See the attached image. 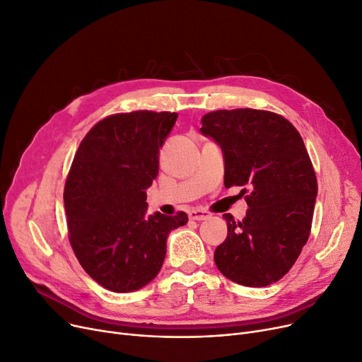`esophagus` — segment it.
I'll return each mask as SVG.
<instances>
[{
    "instance_id": "esophagus-1",
    "label": "esophagus",
    "mask_w": 362,
    "mask_h": 362,
    "mask_svg": "<svg viewBox=\"0 0 362 362\" xmlns=\"http://www.w3.org/2000/svg\"><path fill=\"white\" fill-rule=\"evenodd\" d=\"M209 217H210V214L207 211H201V210H191L189 211V218L191 220H198V222H201V220H206Z\"/></svg>"
}]
</instances>
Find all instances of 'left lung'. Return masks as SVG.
Wrapping results in <instances>:
<instances>
[{
	"mask_svg": "<svg viewBox=\"0 0 362 362\" xmlns=\"http://www.w3.org/2000/svg\"><path fill=\"white\" fill-rule=\"evenodd\" d=\"M201 124L223 152L225 186L250 192L241 222L223 214L216 266L237 284L269 286L291 269L312 226L318 183L303 139L286 118L257 109L214 111Z\"/></svg>",
	"mask_w": 362,
	"mask_h": 362,
	"instance_id": "8db88e82",
	"label": "left lung"
}]
</instances>
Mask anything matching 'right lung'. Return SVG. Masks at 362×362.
<instances>
[{
  "instance_id": "right-lung-1",
  "label": "right lung",
  "mask_w": 362,
  "mask_h": 362,
  "mask_svg": "<svg viewBox=\"0 0 362 362\" xmlns=\"http://www.w3.org/2000/svg\"><path fill=\"white\" fill-rule=\"evenodd\" d=\"M176 112L136 111L99 121L78 148L65 185L69 241L83 269L115 293L158 275L171 230L186 213L148 216L146 189Z\"/></svg>"
}]
</instances>
